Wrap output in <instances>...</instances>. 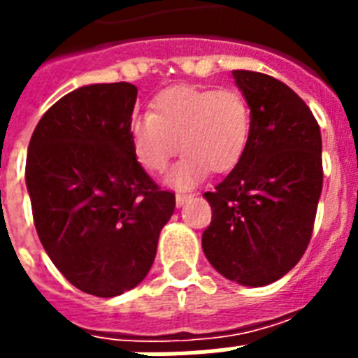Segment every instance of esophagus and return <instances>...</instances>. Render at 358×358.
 I'll return each instance as SVG.
<instances>
[{
	"label": "esophagus",
	"instance_id": "1",
	"mask_svg": "<svg viewBox=\"0 0 358 358\" xmlns=\"http://www.w3.org/2000/svg\"><path fill=\"white\" fill-rule=\"evenodd\" d=\"M193 193H184V191H180V193H176V204L178 206H184L185 202L189 201V199H193Z\"/></svg>",
	"mask_w": 358,
	"mask_h": 358
}]
</instances>
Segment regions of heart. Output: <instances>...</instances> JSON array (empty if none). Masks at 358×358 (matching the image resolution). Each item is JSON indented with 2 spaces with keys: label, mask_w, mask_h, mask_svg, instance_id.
<instances>
[{
  "label": "heart",
  "mask_w": 358,
  "mask_h": 358,
  "mask_svg": "<svg viewBox=\"0 0 358 358\" xmlns=\"http://www.w3.org/2000/svg\"><path fill=\"white\" fill-rule=\"evenodd\" d=\"M250 106L238 89L173 87L150 102V115L129 122L131 148L152 174H162L180 148L169 184L189 187L208 169L224 173L241 159L250 137Z\"/></svg>",
  "instance_id": "heart-1"
}]
</instances>
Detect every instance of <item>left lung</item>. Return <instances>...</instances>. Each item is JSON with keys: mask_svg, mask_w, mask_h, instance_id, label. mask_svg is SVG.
Segmentation results:
<instances>
[{"mask_svg": "<svg viewBox=\"0 0 358 358\" xmlns=\"http://www.w3.org/2000/svg\"><path fill=\"white\" fill-rule=\"evenodd\" d=\"M250 106V137L229 176L204 193L212 223L202 250L223 277L266 286L305 255L322 195V134L314 115L282 81L234 70Z\"/></svg>", "mask_w": 358, "mask_h": 358, "instance_id": "left-lung-1", "label": "left lung"}]
</instances>
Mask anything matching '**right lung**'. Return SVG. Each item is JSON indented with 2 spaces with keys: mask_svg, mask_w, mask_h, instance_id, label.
<instances>
[{
  "mask_svg": "<svg viewBox=\"0 0 358 358\" xmlns=\"http://www.w3.org/2000/svg\"><path fill=\"white\" fill-rule=\"evenodd\" d=\"M137 87L96 83L53 103L25 162L33 221L64 278L115 297L150 271L159 232L176 206L141 167L129 141Z\"/></svg>",
  "mask_w": 358,
  "mask_h": 358,
  "instance_id": "add662e5",
  "label": "right lung"
}]
</instances>
